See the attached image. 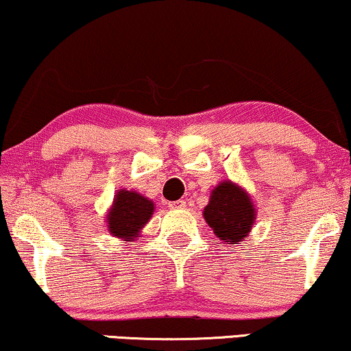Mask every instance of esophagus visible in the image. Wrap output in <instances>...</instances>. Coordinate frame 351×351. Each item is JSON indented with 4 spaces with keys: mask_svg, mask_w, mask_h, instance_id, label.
<instances>
[{
    "mask_svg": "<svg viewBox=\"0 0 351 351\" xmlns=\"http://www.w3.org/2000/svg\"><path fill=\"white\" fill-rule=\"evenodd\" d=\"M168 207L173 208V210H180V208L186 207V202L184 201H173V202L168 204Z\"/></svg>",
    "mask_w": 351,
    "mask_h": 351,
    "instance_id": "esophagus-1",
    "label": "esophagus"
}]
</instances>
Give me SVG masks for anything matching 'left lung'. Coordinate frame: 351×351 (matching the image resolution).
I'll return each instance as SVG.
<instances>
[{
	"mask_svg": "<svg viewBox=\"0 0 351 351\" xmlns=\"http://www.w3.org/2000/svg\"><path fill=\"white\" fill-rule=\"evenodd\" d=\"M204 219L225 245H239L254 225L256 208L250 194L228 180L212 191Z\"/></svg>",
	"mask_w": 351,
	"mask_h": 351,
	"instance_id": "8db88e82",
	"label": "left lung"
}]
</instances>
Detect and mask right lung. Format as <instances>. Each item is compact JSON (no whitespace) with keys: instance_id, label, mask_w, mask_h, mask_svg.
<instances>
[{"instance_id":"obj_1","label":"right lung","mask_w":351,"mask_h":351,"mask_svg":"<svg viewBox=\"0 0 351 351\" xmlns=\"http://www.w3.org/2000/svg\"><path fill=\"white\" fill-rule=\"evenodd\" d=\"M154 214V202L136 191L119 189L106 215V228L124 241L137 238Z\"/></svg>"}]
</instances>
